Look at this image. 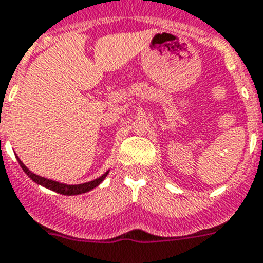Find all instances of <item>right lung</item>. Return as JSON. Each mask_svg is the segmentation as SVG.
<instances>
[{
  "label": "right lung",
  "mask_w": 263,
  "mask_h": 263,
  "mask_svg": "<svg viewBox=\"0 0 263 263\" xmlns=\"http://www.w3.org/2000/svg\"><path fill=\"white\" fill-rule=\"evenodd\" d=\"M18 164H20V166L23 168L24 172L27 173L30 179L33 180L34 183L40 184V185L45 186V188H48V190L55 191V192H58V194L68 195V196L69 195H79V194H84V192H88V191H91L97 185H99V184H101L102 181L105 180V177L107 176V173H108V172H106L105 175H102L101 177H98V179L92 180V181H88V183L78 184V185H67V184H60V183H58V181H53V180H48V179H45V177H40V176L34 175V173L30 172L29 169L24 165L23 162L20 161V160H18Z\"/></svg>",
  "instance_id": "obj_1"
}]
</instances>
